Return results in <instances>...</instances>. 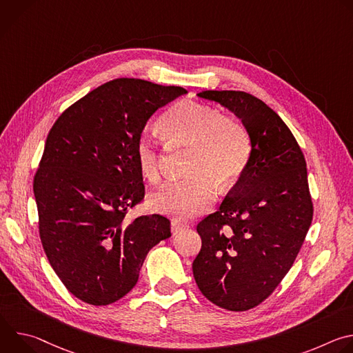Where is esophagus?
I'll list each match as a JSON object with an SVG mask.
<instances>
[{
    "mask_svg": "<svg viewBox=\"0 0 353 353\" xmlns=\"http://www.w3.org/2000/svg\"><path fill=\"white\" fill-rule=\"evenodd\" d=\"M170 229H172V233L176 236V234L181 233L183 230H185V229H187V225L181 223V222H180V221H177V219H172Z\"/></svg>",
    "mask_w": 353,
    "mask_h": 353,
    "instance_id": "34e87169",
    "label": "esophagus"
}]
</instances>
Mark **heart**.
Wrapping results in <instances>:
<instances>
[{"label": "heart", "instance_id": "heart-1", "mask_svg": "<svg viewBox=\"0 0 353 353\" xmlns=\"http://www.w3.org/2000/svg\"><path fill=\"white\" fill-rule=\"evenodd\" d=\"M158 124L172 143L192 146L187 169L191 176L168 183L152 195L150 203L155 210L181 221L204 215L216 199L215 184L229 188L244 173L251 157L247 130L221 110L188 99L170 106ZM134 161L145 180H159V154L149 134L137 138Z\"/></svg>", "mask_w": 353, "mask_h": 353}]
</instances>
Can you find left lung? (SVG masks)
I'll return each instance as SVG.
<instances>
[{"mask_svg":"<svg viewBox=\"0 0 353 353\" xmlns=\"http://www.w3.org/2000/svg\"><path fill=\"white\" fill-rule=\"evenodd\" d=\"M199 97L232 112L251 139L248 165L219 210L196 226L203 240L194 279L214 305L244 312L288 274L313 219L306 161L282 119L256 96L205 90Z\"/></svg>","mask_w":353,"mask_h":353,"instance_id":"8db88e82","label":"left lung"}]
</instances>
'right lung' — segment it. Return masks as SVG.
Masks as SVG:
<instances>
[{
  "label": "right lung",
  "mask_w": 353,
  "mask_h": 353,
  "mask_svg": "<svg viewBox=\"0 0 353 353\" xmlns=\"http://www.w3.org/2000/svg\"><path fill=\"white\" fill-rule=\"evenodd\" d=\"M180 86L120 78L70 106L50 130L33 181L50 265L79 300L106 306L137 283L148 251L170 237V221L125 214L143 199L134 145Z\"/></svg>",
  "instance_id": "obj_1"
}]
</instances>
